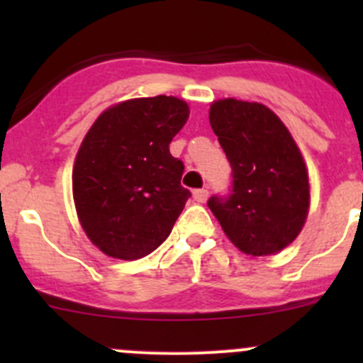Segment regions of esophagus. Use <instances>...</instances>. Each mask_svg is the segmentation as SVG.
I'll list each match as a JSON object with an SVG mask.
<instances>
[{"label":"esophagus","mask_w":363,"mask_h":363,"mask_svg":"<svg viewBox=\"0 0 363 363\" xmlns=\"http://www.w3.org/2000/svg\"><path fill=\"white\" fill-rule=\"evenodd\" d=\"M207 199H208L207 189H195V191H193V200H195V202L205 203L207 202Z\"/></svg>","instance_id":"1"}]
</instances>
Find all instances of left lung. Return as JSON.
Wrapping results in <instances>:
<instances>
[{
	"label": "left lung",
	"instance_id": "1",
	"mask_svg": "<svg viewBox=\"0 0 363 363\" xmlns=\"http://www.w3.org/2000/svg\"><path fill=\"white\" fill-rule=\"evenodd\" d=\"M208 121L233 170L232 195L212 196V214L246 255L283 251L302 232L311 203L309 174L295 138L258 101L216 100Z\"/></svg>",
	"mask_w": 363,
	"mask_h": 363
}]
</instances>
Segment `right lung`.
<instances>
[{
    "label": "right lung",
    "mask_w": 363,
    "mask_h": 363,
    "mask_svg": "<svg viewBox=\"0 0 363 363\" xmlns=\"http://www.w3.org/2000/svg\"><path fill=\"white\" fill-rule=\"evenodd\" d=\"M188 117L181 98H131L101 112L84 137L73 202L87 239L111 258H144L170 235L191 193L168 145Z\"/></svg>",
    "instance_id": "obj_1"
}]
</instances>
